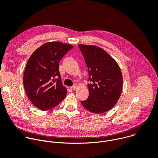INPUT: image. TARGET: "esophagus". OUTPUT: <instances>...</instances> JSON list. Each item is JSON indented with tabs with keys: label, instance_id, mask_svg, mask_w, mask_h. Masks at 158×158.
<instances>
[{
	"label": "esophagus",
	"instance_id": "34e87169",
	"mask_svg": "<svg viewBox=\"0 0 158 158\" xmlns=\"http://www.w3.org/2000/svg\"><path fill=\"white\" fill-rule=\"evenodd\" d=\"M76 87H77L76 84H74V85H73L72 87H70V89H71V90H75V89H76Z\"/></svg>",
	"mask_w": 158,
	"mask_h": 158
}]
</instances>
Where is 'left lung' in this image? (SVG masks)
Returning a JSON list of instances; mask_svg holds the SVG:
<instances>
[{
    "label": "left lung",
    "instance_id": "left-lung-1",
    "mask_svg": "<svg viewBox=\"0 0 158 158\" xmlns=\"http://www.w3.org/2000/svg\"><path fill=\"white\" fill-rule=\"evenodd\" d=\"M89 72V94L81 101L82 106L93 113L109 110L119 100L123 89V76L116 60L102 49L79 44Z\"/></svg>",
    "mask_w": 158,
    "mask_h": 158
}]
</instances>
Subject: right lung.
Segmentation results:
<instances>
[{
    "label": "right lung",
    "mask_w": 158,
    "mask_h": 158,
    "mask_svg": "<svg viewBox=\"0 0 158 158\" xmlns=\"http://www.w3.org/2000/svg\"><path fill=\"white\" fill-rule=\"evenodd\" d=\"M73 46L59 42H47L36 49L27 63L23 82L27 96L34 106L48 110L65 97L59 63Z\"/></svg>",
    "instance_id": "add662e5"
}]
</instances>
